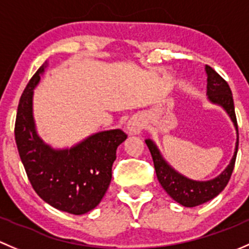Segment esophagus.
<instances>
[{
	"instance_id": "1",
	"label": "esophagus",
	"mask_w": 249,
	"mask_h": 249,
	"mask_svg": "<svg viewBox=\"0 0 249 249\" xmlns=\"http://www.w3.org/2000/svg\"><path fill=\"white\" fill-rule=\"evenodd\" d=\"M143 129V121L140 117H133L128 121L127 130L129 134H140Z\"/></svg>"
}]
</instances>
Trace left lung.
Listing matches in <instances>:
<instances>
[{"label": "left lung", "instance_id": "obj_1", "mask_svg": "<svg viewBox=\"0 0 249 249\" xmlns=\"http://www.w3.org/2000/svg\"><path fill=\"white\" fill-rule=\"evenodd\" d=\"M205 71L207 75L206 96L212 104L222 107L230 117L236 129V143H235L234 156L228 164L227 168L219 174L217 178L209 181H196L186 178L176 171L162 156L160 148L151 139H146L145 142L152 156L155 164L156 175L158 181L162 184L164 191L171 196L176 202L182 206L194 207L207 202L217 196L225 188L230 180L232 170H234L235 160H236L237 148H239V128H237L236 115H235L234 99H232L231 89L227 81L210 66H205Z\"/></svg>", "mask_w": 249, "mask_h": 249}]
</instances>
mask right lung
Returning <instances> with one entry per match:
<instances>
[{"label":"right lung","mask_w":249,"mask_h":249,"mask_svg":"<svg viewBox=\"0 0 249 249\" xmlns=\"http://www.w3.org/2000/svg\"><path fill=\"white\" fill-rule=\"evenodd\" d=\"M47 66L38 69L21 94L15 120V142L36 193L60 211L84 214L103 199L111 182L116 150L127 135L121 129L103 130L67 148H53L45 142L36 128L33 89Z\"/></svg>","instance_id":"add662e5"}]
</instances>
